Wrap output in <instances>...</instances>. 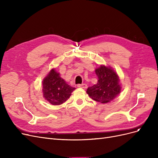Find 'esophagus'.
I'll return each mask as SVG.
<instances>
[{"label":"esophagus","mask_w":158,"mask_h":158,"mask_svg":"<svg viewBox=\"0 0 158 158\" xmlns=\"http://www.w3.org/2000/svg\"><path fill=\"white\" fill-rule=\"evenodd\" d=\"M77 87H81V88H83V89H86L87 88V85L86 84H85V83H84V84H78L77 85Z\"/></svg>","instance_id":"34e87169"}]
</instances>
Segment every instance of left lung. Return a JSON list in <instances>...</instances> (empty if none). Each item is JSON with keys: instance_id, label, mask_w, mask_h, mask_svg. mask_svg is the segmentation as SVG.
Here are the masks:
<instances>
[{"instance_id": "1", "label": "left lung", "mask_w": 158, "mask_h": 158, "mask_svg": "<svg viewBox=\"0 0 158 158\" xmlns=\"http://www.w3.org/2000/svg\"><path fill=\"white\" fill-rule=\"evenodd\" d=\"M95 72L98 77V83L89 86L86 93L91 98L101 103L113 100L121 92L118 75L111 68L104 65L96 69Z\"/></svg>"}]
</instances>
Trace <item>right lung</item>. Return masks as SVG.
<instances>
[{
	"instance_id": "1",
	"label": "right lung",
	"mask_w": 158,
	"mask_h": 158,
	"mask_svg": "<svg viewBox=\"0 0 158 158\" xmlns=\"http://www.w3.org/2000/svg\"><path fill=\"white\" fill-rule=\"evenodd\" d=\"M75 89L60 77V73L52 69L43 81L44 98L52 105H60L67 100Z\"/></svg>"
}]
</instances>
